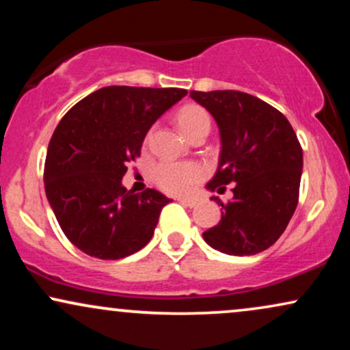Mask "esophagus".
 <instances>
[{"mask_svg":"<svg viewBox=\"0 0 350 350\" xmlns=\"http://www.w3.org/2000/svg\"><path fill=\"white\" fill-rule=\"evenodd\" d=\"M178 200L183 204V206H187V207L198 206V199H194V198H179Z\"/></svg>","mask_w":350,"mask_h":350,"instance_id":"34e87169","label":"esophagus"}]
</instances>
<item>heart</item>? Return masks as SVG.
I'll use <instances>...</instances> for the list:
<instances>
[{"mask_svg":"<svg viewBox=\"0 0 350 350\" xmlns=\"http://www.w3.org/2000/svg\"><path fill=\"white\" fill-rule=\"evenodd\" d=\"M178 123L183 133L189 136L199 128H211V116L204 108L189 105L179 111ZM202 167L189 161H161L152 172L154 183L171 194H186L202 179Z\"/></svg>","mask_w":350,"mask_h":350,"instance_id":"b5f03b06","label":"heart"}]
</instances>
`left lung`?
<instances>
[{
  "mask_svg": "<svg viewBox=\"0 0 350 350\" xmlns=\"http://www.w3.org/2000/svg\"><path fill=\"white\" fill-rule=\"evenodd\" d=\"M220 130V161L207 189L234 199L222 202V219L202 234L227 255H256L270 248L290 224L299 200L303 148L286 116L239 90H191Z\"/></svg>",
  "mask_w": 350,
  "mask_h": 350,
  "instance_id": "obj_1",
  "label": "left lung"
}]
</instances>
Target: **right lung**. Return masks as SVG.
<instances>
[{"mask_svg":"<svg viewBox=\"0 0 350 350\" xmlns=\"http://www.w3.org/2000/svg\"><path fill=\"white\" fill-rule=\"evenodd\" d=\"M184 88L103 87L64 115L47 148L44 187L60 228L79 250L120 260L151 240L163 207L154 189L142 194L122 186L128 163L144 136Z\"/></svg>","mask_w":350,"mask_h":350,"instance_id":"right-lung-1","label":"right lung"}]
</instances>
